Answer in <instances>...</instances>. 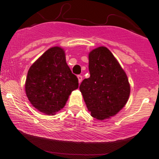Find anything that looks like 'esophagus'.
Instances as JSON below:
<instances>
[{
    "instance_id": "34e87169",
    "label": "esophagus",
    "mask_w": 159,
    "mask_h": 159,
    "mask_svg": "<svg viewBox=\"0 0 159 159\" xmlns=\"http://www.w3.org/2000/svg\"><path fill=\"white\" fill-rule=\"evenodd\" d=\"M78 82H79V84H81V81H82V76L81 75H78Z\"/></svg>"
}]
</instances>
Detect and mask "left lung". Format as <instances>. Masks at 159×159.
Wrapping results in <instances>:
<instances>
[{
  "label": "left lung",
  "instance_id": "8db88e82",
  "mask_svg": "<svg viewBox=\"0 0 159 159\" xmlns=\"http://www.w3.org/2000/svg\"><path fill=\"white\" fill-rule=\"evenodd\" d=\"M90 78L80 85L87 110L98 120L109 119L123 108L130 95L125 71L108 48L100 46L89 53Z\"/></svg>",
  "mask_w": 159,
  "mask_h": 159
}]
</instances>
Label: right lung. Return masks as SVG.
<instances>
[{
    "label": "right lung",
    "mask_w": 159,
    "mask_h": 159,
    "mask_svg": "<svg viewBox=\"0 0 159 159\" xmlns=\"http://www.w3.org/2000/svg\"><path fill=\"white\" fill-rule=\"evenodd\" d=\"M78 88V78L66 61L65 51L50 48L29 69L25 93L31 105L46 115H54L65 106L69 95Z\"/></svg>",
    "instance_id": "right-lung-1"
}]
</instances>
